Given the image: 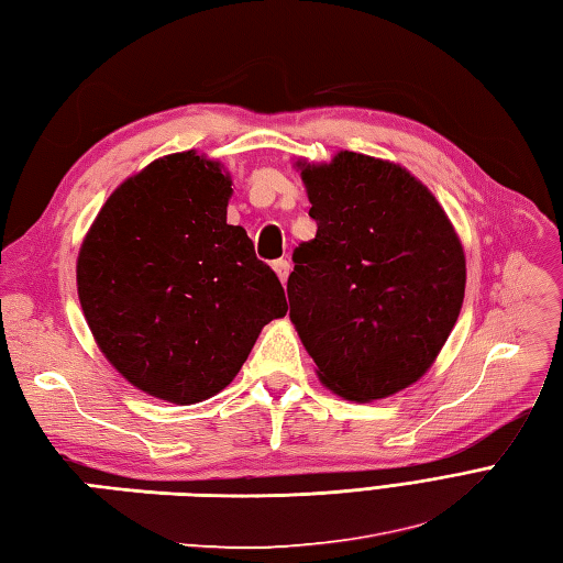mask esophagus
Returning <instances> with one entry per match:
<instances>
[{"label": "esophagus", "mask_w": 563, "mask_h": 563, "mask_svg": "<svg viewBox=\"0 0 563 563\" xmlns=\"http://www.w3.org/2000/svg\"><path fill=\"white\" fill-rule=\"evenodd\" d=\"M274 272H277V277L282 279V282H286V279H289V272H291V265H289V262H286V260H277V262H274Z\"/></svg>", "instance_id": "1"}]
</instances>
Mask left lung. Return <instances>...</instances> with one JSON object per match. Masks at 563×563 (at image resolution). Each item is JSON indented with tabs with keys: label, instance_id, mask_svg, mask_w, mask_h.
I'll return each mask as SVG.
<instances>
[{
	"label": "left lung",
	"instance_id": "obj_1",
	"mask_svg": "<svg viewBox=\"0 0 563 563\" xmlns=\"http://www.w3.org/2000/svg\"><path fill=\"white\" fill-rule=\"evenodd\" d=\"M318 233L294 250L289 318L318 378L356 402L417 383L455 328L465 253L427 185L366 154L298 164Z\"/></svg>",
	"mask_w": 563,
	"mask_h": 563
}]
</instances>
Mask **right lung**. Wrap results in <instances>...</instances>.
<instances>
[{"instance_id": "1", "label": "right lung", "mask_w": 563, "mask_h": 563, "mask_svg": "<svg viewBox=\"0 0 563 563\" xmlns=\"http://www.w3.org/2000/svg\"><path fill=\"white\" fill-rule=\"evenodd\" d=\"M231 176L195 152L156 158L98 211L77 291L98 349L134 387L173 405L221 393L274 318L282 282L227 223Z\"/></svg>"}]
</instances>
